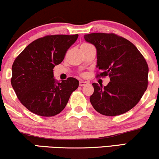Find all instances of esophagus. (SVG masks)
Listing matches in <instances>:
<instances>
[{"label":"esophagus","instance_id":"1","mask_svg":"<svg viewBox=\"0 0 159 159\" xmlns=\"http://www.w3.org/2000/svg\"><path fill=\"white\" fill-rule=\"evenodd\" d=\"M88 84H89L88 81H84V80H80V81H79V86H84L85 85H86Z\"/></svg>","mask_w":159,"mask_h":159}]
</instances>
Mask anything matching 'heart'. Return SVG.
Here are the masks:
<instances>
[{"label": "heart", "mask_w": 159, "mask_h": 159, "mask_svg": "<svg viewBox=\"0 0 159 159\" xmlns=\"http://www.w3.org/2000/svg\"><path fill=\"white\" fill-rule=\"evenodd\" d=\"M81 46L82 47H91L92 45H91V44H89V43H84Z\"/></svg>", "instance_id": "obj_1"}]
</instances>
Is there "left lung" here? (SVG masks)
<instances>
[{"mask_svg": "<svg viewBox=\"0 0 159 159\" xmlns=\"http://www.w3.org/2000/svg\"><path fill=\"white\" fill-rule=\"evenodd\" d=\"M84 39L97 48V77L109 76L102 87L93 83L90 102L98 112L117 116L133 109L148 87V66L137 48L124 37L113 33H91Z\"/></svg>", "mask_w": 159, "mask_h": 159, "instance_id": "1", "label": "left lung"}]
</instances>
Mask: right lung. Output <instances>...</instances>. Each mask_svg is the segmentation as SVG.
Masks as SVG:
<instances>
[{
    "label": "right lung",
    "mask_w": 159,
    "mask_h": 159,
    "mask_svg": "<svg viewBox=\"0 0 159 159\" xmlns=\"http://www.w3.org/2000/svg\"><path fill=\"white\" fill-rule=\"evenodd\" d=\"M79 35H48L33 41L18 55L12 66V87L28 110L52 117L63 110L79 87L75 78L62 82L54 79L53 68L61 63Z\"/></svg>",
    "instance_id": "add662e5"
}]
</instances>
